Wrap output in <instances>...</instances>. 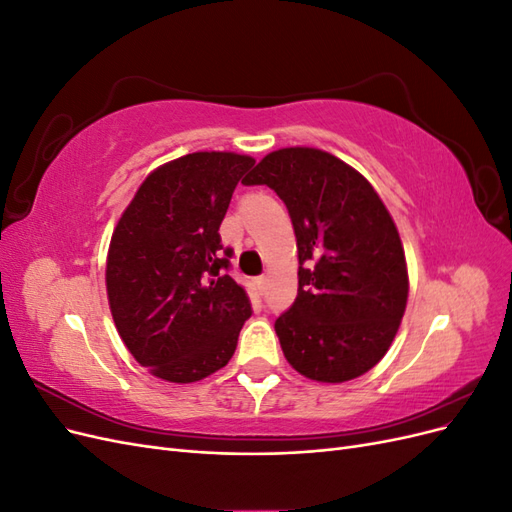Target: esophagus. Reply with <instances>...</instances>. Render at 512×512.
Returning <instances> with one entry per match:
<instances>
[{
  "instance_id": "1",
  "label": "esophagus",
  "mask_w": 512,
  "mask_h": 512,
  "mask_svg": "<svg viewBox=\"0 0 512 512\" xmlns=\"http://www.w3.org/2000/svg\"><path fill=\"white\" fill-rule=\"evenodd\" d=\"M256 286H258L260 294H265V292H267V277H258V280H256Z\"/></svg>"
}]
</instances>
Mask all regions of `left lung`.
<instances>
[{
    "label": "left lung",
    "instance_id": "8db88e82",
    "mask_svg": "<svg viewBox=\"0 0 512 512\" xmlns=\"http://www.w3.org/2000/svg\"><path fill=\"white\" fill-rule=\"evenodd\" d=\"M245 185L275 190L297 237L299 294L275 320L286 361L316 382L363 376L391 348L408 303L389 209L359 170L314 147L271 151Z\"/></svg>",
    "mask_w": 512,
    "mask_h": 512
}]
</instances>
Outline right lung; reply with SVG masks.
<instances>
[{
	"label": "right lung",
	"instance_id": "right-lung-1",
	"mask_svg": "<svg viewBox=\"0 0 512 512\" xmlns=\"http://www.w3.org/2000/svg\"><path fill=\"white\" fill-rule=\"evenodd\" d=\"M232 151H196L145 177L113 230L106 294L115 327L151 376L203 380L235 354L252 316L222 258L220 224L232 192L254 166Z\"/></svg>",
	"mask_w": 512,
	"mask_h": 512
}]
</instances>
